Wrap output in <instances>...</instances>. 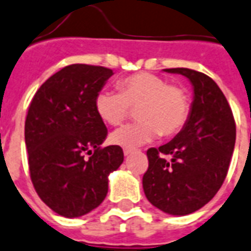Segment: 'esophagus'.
Instances as JSON below:
<instances>
[{
    "label": "esophagus",
    "mask_w": 251,
    "mask_h": 251,
    "mask_svg": "<svg viewBox=\"0 0 251 251\" xmlns=\"http://www.w3.org/2000/svg\"><path fill=\"white\" fill-rule=\"evenodd\" d=\"M133 152H135L133 149H128V148H124V149H123L124 156H129V154H132Z\"/></svg>",
    "instance_id": "34e87169"
}]
</instances>
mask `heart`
Here are the masks:
<instances>
[{
    "instance_id": "1",
    "label": "heart",
    "mask_w": 251,
    "mask_h": 251,
    "mask_svg": "<svg viewBox=\"0 0 251 251\" xmlns=\"http://www.w3.org/2000/svg\"><path fill=\"white\" fill-rule=\"evenodd\" d=\"M120 91L100 90L95 98V110L100 119L119 126L139 107V122L116 129L111 141L126 148L151 143L162 133L173 136L184 127L190 115L187 91L153 73H136L119 79Z\"/></svg>"
}]
</instances>
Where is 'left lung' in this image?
I'll list each match as a JSON object with an SVG mask.
<instances>
[{
    "label": "left lung",
    "mask_w": 251,
    "mask_h": 251,
    "mask_svg": "<svg viewBox=\"0 0 251 251\" xmlns=\"http://www.w3.org/2000/svg\"><path fill=\"white\" fill-rule=\"evenodd\" d=\"M164 71L187 77L194 100L179 133L160 148L148 149L143 187L154 207L184 216L207 204L220 190L234 149L236 123L228 100L211 77L187 68Z\"/></svg>",
    "instance_id": "1"
}]
</instances>
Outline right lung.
Returning <instances> with one entry per match:
<instances>
[{"mask_svg":"<svg viewBox=\"0 0 251 251\" xmlns=\"http://www.w3.org/2000/svg\"><path fill=\"white\" fill-rule=\"evenodd\" d=\"M112 75L104 67L68 65L39 87L28 107L31 180L39 198L64 217L97 208L107 195L110 173L123 164L119 145L100 147L107 128L95 110L97 94Z\"/></svg>","mask_w":251,"mask_h":251,"instance_id":"1","label":"right lung"}]
</instances>
